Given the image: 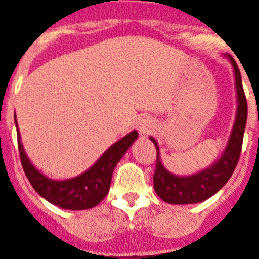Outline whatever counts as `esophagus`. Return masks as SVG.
<instances>
[{
	"label": "esophagus",
	"instance_id": "1",
	"mask_svg": "<svg viewBox=\"0 0 259 259\" xmlns=\"http://www.w3.org/2000/svg\"><path fill=\"white\" fill-rule=\"evenodd\" d=\"M138 128H139L140 134L148 135V134H151L155 130V121L152 119H148V117L147 119H142L138 123Z\"/></svg>",
	"mask_w": 259,
	"mask_h": 259
}]
</instances>
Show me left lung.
<instances>
[{"label": "left lung", "instance_id": "obj_1", "mask_svg": "<svg viewBox=\"0 0 259 259\" xmlns=\"http://www.w3.org/2000/svg\"><path fill=\"white\" fill-rule=\"evenodd\" d=\"M234 69L235 87H237V115L235 123L231 131L230 139L222 156L208 168L196 172L190 177H177L163 167L159 156L158 143L154 138H150L156 148V168L154 172V188L156 194L167 203L171 204H192L208 199L210 196L221 190L230 179L241 156L242 142L245 134L246 120H247V101L245 91L242 87L241 72L233 57L229 56Z\"/></svg>", "mask_w": 259, "mask_h": 259}]
</instances>
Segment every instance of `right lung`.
I'll list each match as a JSON object with an SVG mask.
<instances>
[{
	"label": "right lung",
	"mask_w": 259,
	"mask_h": 259,
	"mask_svg": "<svg viewBox=\"0 0 259 259\" xmlns=\"http://www.w3.org/2000/svg\"><path fill=\"white\" fill-rule=\"evenodd\" d=\"M17 127V121H16ZM138 138V132L132 131L109 147L100 159L85 172L67 181H52L49 178L34 168L25 154L24 147L20 140V132H17L18 151L21 159L22 168L32 187L42 198L67 210H87L100 203L108 194L113 168L123 155L131 147L134 140Z\"/></svg>",
	"instance_id": "1"
}]
</instances>
